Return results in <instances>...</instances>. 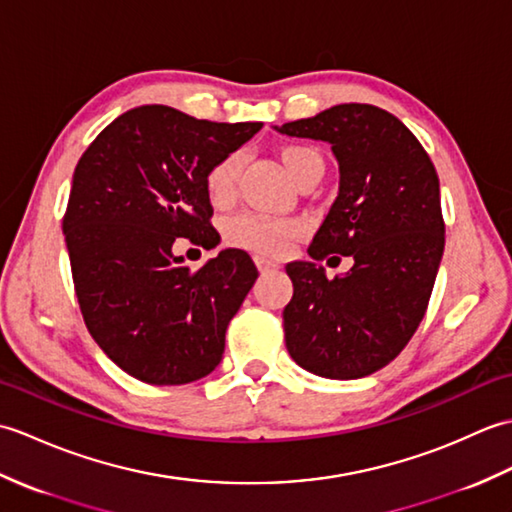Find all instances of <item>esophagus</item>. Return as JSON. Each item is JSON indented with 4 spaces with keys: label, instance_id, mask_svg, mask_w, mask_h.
Segmentation results:
<instances>
[{
    "label": "esophagus",
    "instance_id": "1",
    "mask_svg": "<svg viewBox=\"0 0 512 512\" xmlns=\"http://www.w3.org/2000/svg\"><path fill=\"white\" fill-rule=\"evenodd\" d=\"M255 264H257L259 270H273V268L279 266V264L275 262V259H268V257H264V255H255Z\"/></svg>",
    "mask_w": 512,
    "mask_h": 512
}]
</instances>
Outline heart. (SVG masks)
Segmentation results:
<instances>
[{
  "mask_svg": "<svg viewBox=\"0 0 512 512\" xmlns=\"http://www.w3.org/2000/svg\"><path fill=\"white\" fill-rule=\"evenodd\" d=\"M286 171L292 180H299L303 173L321 167V156L306 145H288L281 149ZM242 151H231L209 167L204 178L206 195L213 204H228L235 198L237 178L242 171ZM301 231V224L292 217L244 211L226 222L224 233L233 246L257 250V253H284L288 244Z\"/></svg>",
  "mask_w": 512,
  "mask_h": 512,
  "instance_id": "heart-1",
  "label": "heart"
}]
</instances>
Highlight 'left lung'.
Returning a JSON list of instances; mask_svg holds the SVG:
<instances>
[{"mask_svg":"<svg viewBox=\"0 0 512 512\" xmlns=\"http://www.w3.org/2000/svg\"><path fill=\"white\" fill-rule=\"evenodd\" d=\"M277 132L323 140L339 160V195L308 253L355 266L334 280L292 262L286 347L308 372L352 380L394 361L418 330L444 253L440 180L418 138L394 114L365 103L334 105Z\"/></svg>","mask_w":512,"mask_h":512,"instance_id":"left-lung-1","label":"left lung"}]
</instances>
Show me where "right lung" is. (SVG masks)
<instances>
[{
	"label": "right lung",
	"mask_w": 512,
	"mask_h": 512,
	"mask_svg": "<svg viewBox=\"0 0 512 512\" xmlns=\"http://www.w3.org/2000/svg\"><path fill=\"white\" fill-rule=\"evenodd\" d=\"M262 123L198 121L167 105L121 114L72 176L63 235L92 339L149 385H187L220 365L226 328L257 279L239 248L189 270L178 237L213 248L204 178Z\"/></svg>",
	"instance_id": "add662e5"
}]
</instances>
